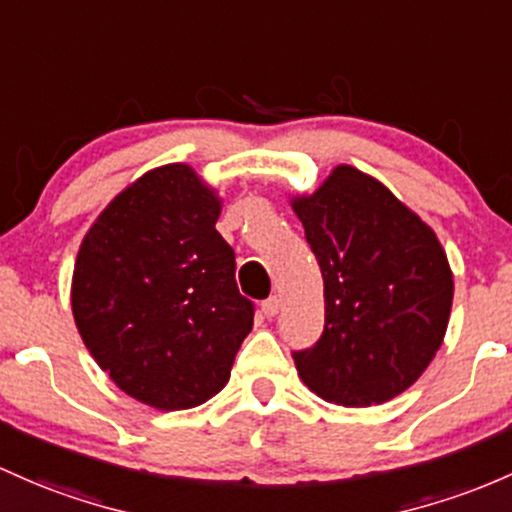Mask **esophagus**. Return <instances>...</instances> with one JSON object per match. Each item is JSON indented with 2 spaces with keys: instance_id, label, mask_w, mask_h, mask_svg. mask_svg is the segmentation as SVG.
I'll return each mask as SVG.
<instances>
[{
  "instance_id": "obj_1",
  "label": "esophagus",
  "mask_w": 512,
  "mask_h": 512,
  "mask_svg": "<svg viewBox=\"0 0 512 512\" xmlns=\"http://www.w3.org/2000/svg\"><path fill=\"white\" fill-rule=\"evenodd\" d=\"M279 308H282V301H279L277 296H269L267 301H262V313H265L267 318H274V316H277Z\"/></svg>"
}]
</instances>
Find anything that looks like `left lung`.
<instances>
[{"instance_id":"left-lung-1","label":"left lung","mask_w":512,"mask_h":512,"mask_svg":"<svg viewBox=\"0 0 512 512\" xmlns=\"http://www.w3.org/2000/svg\"><path fill=\"white\" fill-rule=\"evenodd\" d=\"M323 274L325 328L294 352L303 384L338 406L391 401L440 350L454 282L440 240L350 165L291 201Z\"/></svg>"}]
</instances>
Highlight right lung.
I'll return each instance as SVG.
<instances>
[{"label":"right lung","mask_w":512,"mask_h":512,"mask_svg":"<svg viewBox=\"0 0 512 512\" xmlns=\"http://www.w3.org/2000/svg\"><path fill=\"white\" fill-rule=\"evenodd\" d=\"M221 199L189 165L150 170L84 235L72 316L89 355L140 403L184 411L216 396L252 330Z\"/></svg>","instance_id":"obj_1"}]
</instances>
